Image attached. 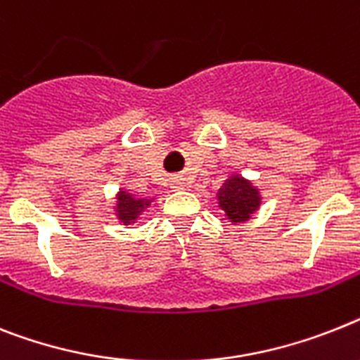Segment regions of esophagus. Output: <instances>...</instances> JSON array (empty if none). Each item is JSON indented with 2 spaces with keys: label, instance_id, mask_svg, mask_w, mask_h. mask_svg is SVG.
<instances>
[{
  "label": "esophagus",
  "instance_id": "34e87169",
  "mask_svg": "<svg viewBox=\"0 0 360 360\" xmlns=\"http://www.w3.org/2000/svg\"><path fill=\"white\" fill-rule=\"evenodd\" d=\"M175 188H177V186H175Z\"/></svg>",
  "mask_w": 360,
  "mask_h": 360
}]
</instances>
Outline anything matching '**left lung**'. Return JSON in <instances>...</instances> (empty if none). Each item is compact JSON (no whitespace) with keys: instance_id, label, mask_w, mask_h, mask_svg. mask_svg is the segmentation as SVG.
<instances>
[{"instance_id":"obj_1","label":"left lung","mask_w":360,"mask_h":360,"mask_svg":"<svg viewBox=\"0 0 360 360\" xmlns=\"http://www.w3.org/2000/svg\"><path fill=\"white\" fill-rule=\"evenodd\" d=\"M217 201L232 223H243L258 210L262 198L250 181L243 179L241 175H232L217 192Z\"/></svg>"}]
</instances>
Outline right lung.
Wrapping results in <instances>:
<instances>
[{
    "label": "right lung",
    "mask_w": 360,
    "mask_h": 360,
    "mask_svg": "<svg viewBox=\"0 0 360 360\" xmlns=\"http://www.w3.org/2000/svg\"><path fill=\"white\" fill-rule=\"evenodd\" d=\"M150 203H152L150 199L134 198L128 192L120 190L119 195H117V216H119L120 223H124V225L135 223V219L144 212V208Z\"/></svg>",
    "instance_id": "1"
}]
</instances>
